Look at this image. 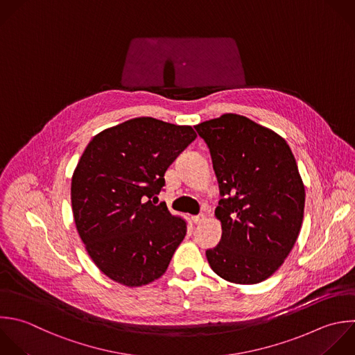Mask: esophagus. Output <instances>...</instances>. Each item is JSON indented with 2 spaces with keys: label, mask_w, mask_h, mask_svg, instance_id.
<instances>
[{
  "label": "esophagus",
  "mask_w": 355,
  "mask_h": 355,
  "mask_svg": "<svg viewBox=\"0 0 355 355\" xmlns=\"http://www.w3.org/2000/svg\"><path fill=\"white\" fill-rule=\"evenodd\" d=\"M204 220H205V214H200V215L193 216V222H194L196 225H200V223H202Z\"/></svg>",
  "instance_id": "1"
}]
</instances>
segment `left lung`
<instances>
[{"label":"left lung","instance_id":"obj_1","mask_svg":"<svg viewBox=\"0 0 355 355\" xmlns=\"http://www.w3.org/2000/svg\"><path fill=\"white\" fill-rule=\"evenodd\" d=\"M194 128L223 197L215 209L222 237L205 252L209 266L227 282L259 283L282 266L300 234L305 190L295 158L283 137L241 115Z\"/></svg>","mask_w":355,"mask_h":355}]
</instances>
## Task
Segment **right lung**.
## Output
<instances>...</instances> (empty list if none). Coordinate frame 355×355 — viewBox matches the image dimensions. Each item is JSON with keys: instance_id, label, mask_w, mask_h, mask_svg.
Returning a JSON list of instances; mask_svg holds the SVG:
<instances>
[{"instance_id": "right-lung-1", "label": "right lung", "mask_w": 355, "mask_h": 355, "mask_svg": "<svg viewBox=\"0 0 355 355\" xmlns=\"http://www.w3.org/2000/svg\"><path fill=\"white\" fill-rule=\"evenodd\" d=\"M197 137L191 126L143 116L105 129L72 176L78 233L98 269L129 287L161 277L186 236V220L157 198L165 172Z\"/></svg>"}]
</instances>
